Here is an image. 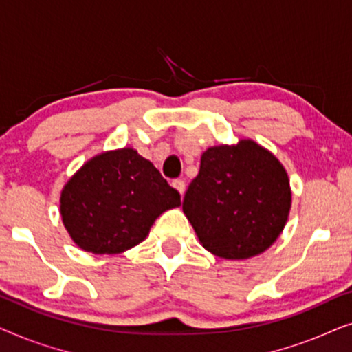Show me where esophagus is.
I'll list each match as a JSON object with an SVG mask.
<instances>
[{
  "mask_svg": "<svg viewBox=\"0 0 352 352\" xmlns=\"http://www.w3.org/2000/svg\"><path fill=\"white\" fill-rule=\"evenodd\" d=\"M171 186L175 187V189L179 192L181 195H184V192H186V182L184 181H182V179H175V181L171 182Z\"/></svg>",
  "mask_w": 352,
  "mask_h": 352,
  "instance_id": "34e87169",
  "label": "esophagus"
}]
</instances>
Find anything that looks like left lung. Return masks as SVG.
I'll return each mask as SVG.
<instances>
[{
    "label": "left lung",
    "instance_id": "obj_1",
    "mask_svg": "<svg viewBox=\"0 0 352 352\" xmlns=\"http://www.w3.org/2000/svg\"><path fill=\"white\" fill-rule=\"evenodd\" d=\"M290 204V182L280 162L256 142L240 141L201 155L182 210L208 252L247 259L276 242Z\"/></svg>",
    "mask_w": 352,
    "mask_h": 352
}]
</instances>
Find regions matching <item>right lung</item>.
Instances as JSON below:
<instances>
[{
	"label": "right lung",
	"instance_id": "right-lung-1",
	"mask_svg": "<svg viewBox=\"0 0 352 352\" xmlns=\"http://www.w3.org/2000/svg\"><path fill=\"white\" fill-rule=\"evenodd\" d=\"M179 205V192L133 148L94 157L60 195L70 237L96 254L122 253L141 243L158 216Z\"/></svg>",
	"mask_w": 352,
	"mask_h": 352
}]
</instances>
